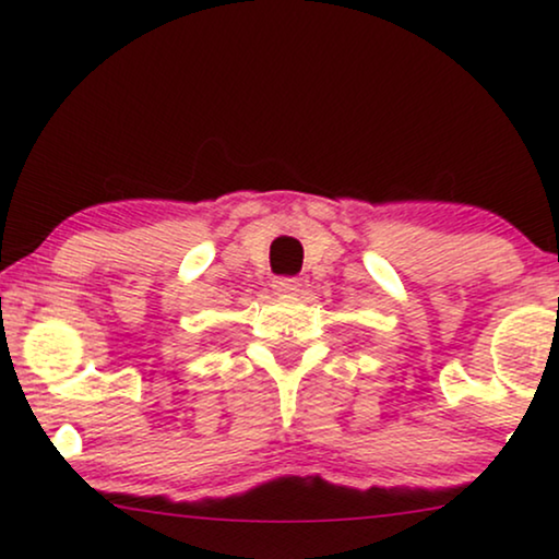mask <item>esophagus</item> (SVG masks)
Masks as SVG:
<instances>
[{
    "instance_id": "34e87169",
    "label": "esophagus",
    "mask_w": 559,
    "mask_h": 559,
    "mask_svg": "<svg viewBox=\"0 0 559 559\" xmlns=\"http://www.w3.org/2000/svg\"><path fill=\"white\" fill-rule=\"evenodd\" d=\"M272 287L277 289V293H297V289H300V280L280 277V280H274Z\"/></svg>"
}]
</instances>
